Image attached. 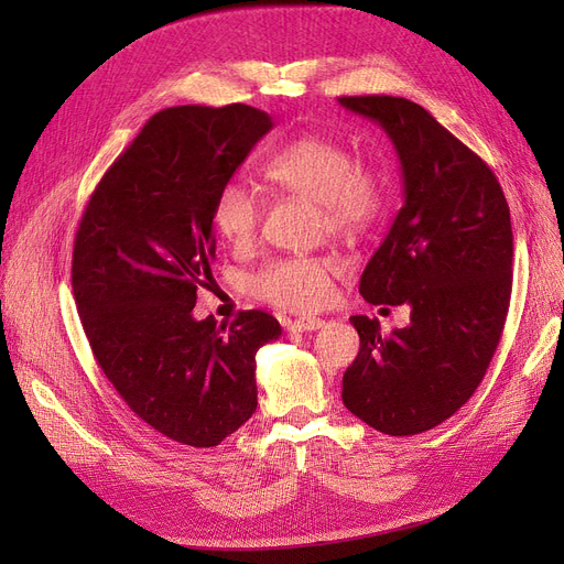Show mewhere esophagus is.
I'll return each instance as SVG.
<instances>
[{
    "label": "esophagus",
    "mask_w": 564,
    "mask_h": 564,
    "mask_svg": "<svg viewBox=\"0 0 564 564\" xmlns=\"http://www.w3.org/2000/svg\"><path fill=\"white\" fill-rule=\"evenodd\" d=\"M288 329H294V332H317L324 327V319L319 317H300V319H288L285 322Z\"/></svg>",
    "instance_id": "esophagus-1"
}]
</instances>
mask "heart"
<instances>
[{
    "mask_svg": "<svg viewBox=\"0 0 564 564\" xmlns=\"http://www.w3.org/2000/svg\"><path fill=\"white\" fill-rule=\"evenodd\" d=\"M262 175L279 192L317 203L319 230L336 240H361L387 210V173L354 160L343 141L324 134L292 139L264 162ZM260 215V200L245 183L228 181L217 189L213 224L228 247H251ZM338 272L329 256H288L260 267L249 290L288 311H313L329 302Z\"/></svg>",
    "mask_w": 564,
    "mask_h": 564,
    "instance_id": "b5f03b06",
    "label": "heart"
}]
</instances>
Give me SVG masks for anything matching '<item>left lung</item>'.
Segmentation results:
<instances>
[{
	"instance_id": "8db88e82",
	"label": "left lung",
	"mask_w": 564,
	"mask_h": 564,
	"mask_svg": "<svg viewBox=\"0 0 564 564\" xmlns=\"http://www.w3.org/2000/svg\"><path fill=\"white\" fill-rule=\"evenodd\" d=\"M338 102L393 141L400 213L361 274L372 306H409L389 336L351 315L361 347L343 375V402L366 425L421 434L476 393L498 347L512 292L510 207L491 169L421 105L393 96Z\"/></svg>"
}]
</instances>
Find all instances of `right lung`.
Listing matches in <instances>:
<instances>
[{
  "label": "right lung",
  "mask_w": 564,
  "mask_h": 564,
  "mask_svg": "<svg viewBox=\"0 0 564 564\" xmlns=\"http://www.w3.org/2000/svg\"><path fill=\"white\" fill-rule=\"evenodd\" d=\"M272 128L240 102L158 111L75 235L73 292L98 366L143 423L185 446H219L253 416L256 351L281 336L262 311L230 327L192 313L213 281L215 194Z\"/></svg>",
  "instance_id": "1"
}]
</instances>
